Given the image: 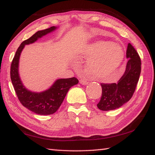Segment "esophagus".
I'll use <instances>...</instances> for the list:
<instances>
[{"mask_svg": "<svg viewBox=\"0 0 155 155\" xmlns=\"http://www.w3.org/2000/svg\"><path fill=\"white\" fill-rule=\"evenodd\" d=\"M80 83L83 85H87L88 84V81L85 78H83L80 80Z\"/></svg>", "mask_w": 155, "mask_h": 155, "instance_id": "esophagus-1", "label": "esophagus"}]
</instances>
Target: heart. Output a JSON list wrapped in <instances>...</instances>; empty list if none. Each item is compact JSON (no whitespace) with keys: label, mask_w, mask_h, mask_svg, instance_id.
I'll use <instances>...</instances> for the list:
<instances>
[{"label":"heart","mask_w":155,"mask_h":155,"mask_svg":"<svg viewBox=\"0 0 155 155\" xmlns=\"http://www.w3.org/2000/svg\"><path fill=\"white\" fill-rule=\"evenodd\" d=\"M89 58L87 72L94 79L107 80L120 67L124 52L119 46L108 41H97L87 45L82 52Z\"/></svg>","instance_id":"obj_1"}]
</instances>
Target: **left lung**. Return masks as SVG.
I'll list each match as a JSON object with an SVG mask.
<instances>
[{
	"label": "left lung",
	"mask_w": 155,
	"mask_h": 155,
	"mask_svg": "<svg viewBox=\"0 0 155 155\" xmlns=\"http://www.w3.org/2000/svg\"><path fill=\"white\" fill-rule=\"evenodd\" d=\"M127 58L128 59L125 72L117 83H101L102 96L97 107L101 110H114L129 101L139 79L141 61L139 54L130 43L128 44Z\"/></svg>",
	"instance_id": "8db88e82"
}]
</instances>
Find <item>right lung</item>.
<instances>
[{
  "mask_svg": "<svg viewBox=\"0 0 155 155\" xmlns=\"http://www.w3.org/2000/svg\"><path fill=\"white\" fill-rule=\"evenodd\" d=\"M57 28V27L53 26L45 30L38 31L27 40L23 41L16 51L11 63V78L18 100L25 107L38 114L48 115L54 113L63 102L68 90L78 83V79L75 77L59 78L48 89L41 93H36L28 90L23 85L20 78L19 59L25 46L34 43L38 38Z\"/></svg>",
  "mask_w": 155,
  "mask_h": 155,
  "instance_id": "right-lung-1",
  "label": "right lung"
}]
</instances>
